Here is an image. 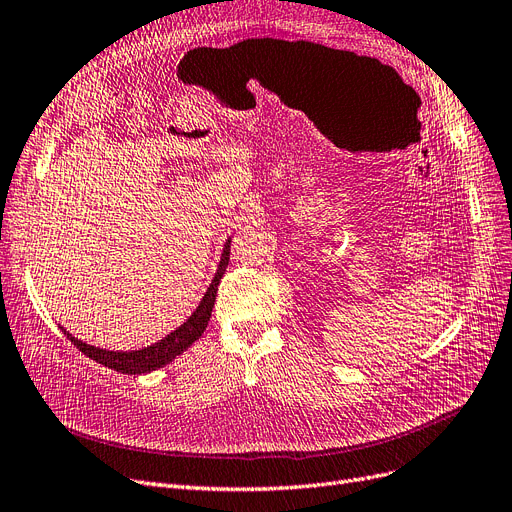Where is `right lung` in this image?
<instances>
[{
    "label": "right lung",
    "mask_w": 512,
    "mask_h": 512,
    "mask_svg": "<svg viewBox=\"0 0 512 512\" xmlns=\"http://www.w3.org/2000/svg\"><path fill=\"white\" fill-rule=\"evenodd\" d=\"M227 261H230V240H227L225 249L221 253V261H219V270L211 282V287L204 293L200 306L196 308V312L189 316L185 323L173 331L170 335H166L160 342L151 344L143 350H132V352H111V350H101V348H94L88 346L84 342H80L78 337H71L67 331V339L69 342L82 350L86 356H90L92 361H97L99 365H105L113 371H120V373H149V371H156L160 367H164L166 363L173 361L175 356H179L183 350H187L192 346L196 339L204 333L206 325H208V318H211L213 306H215V297H217V289H219V282L225 274L227 268Z\"/></svg>",
    "instance_id": "add662e5"
}]
</instances>
